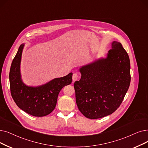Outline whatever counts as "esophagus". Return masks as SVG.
<instances>
[{
  "label": "esophagus",
  "mask_w": 148,
  "mask_h": 148,
  "mask_svg": "<svg viewBox=\"0 0 148 148\" xmlns=\"http://www.w3.org/2000/svg\"><path fill=\"white\" fill-rule=\"evenodd\" d=\"M77 79H78V74H77L76 73H74L73 75V82L76 81L77 80Z\"/></svg>",
  "instance_id": "obj_1"
}]
</instances>
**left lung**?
I'll list each match as a JSON object with an SVG mask.
<instances>
[{"label": "left lung", "instance_id": "1", "mask_svg": "<svg viewBox=\"0 0 148 148\" xmlns=\"http://www.w3.org/2000/svg\"><path fill=\"white\" fill-rule=\"evenodd\" d=\"M82 77L74 83L75 100L86 117L97 119L116 111L130 85V60L120 42H113L106 59L80 69Z\"/></svg>", "mask_w": 148, "mask_h": 148}]
</instances>
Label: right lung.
Masks as SVG:
<instances>
[{
    "label": "right lung",
    "mask_w": 148,
    "mask_h": 148,
    "mask_svg": "<svg viewBox=\"0 0 148 148\" xmlns=\"http://www.w3.org/2000/svg\"><path fill=\"white\" fill-rule=\"evenodd\" d=\"M24 45L19 47L12 62L9 74L11 94L17 106L35 117H43L53 112L60 90L72 82L73 73L54 79L38 87L25 85L21 78L20 64Z\"/></svg>",
    "instance_id": "right-lung-1"
}]
</instances>
